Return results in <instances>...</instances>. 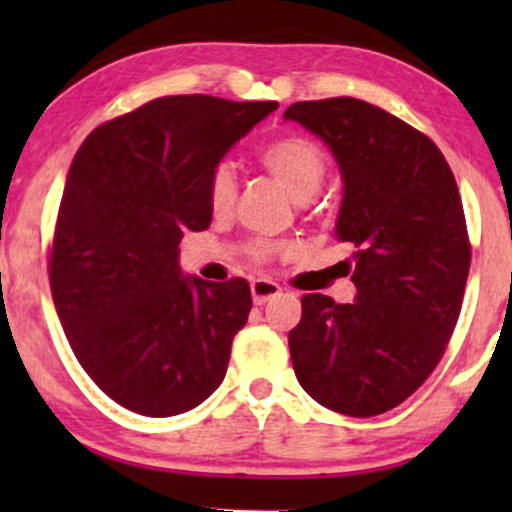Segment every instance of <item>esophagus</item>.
Instances as JSON below:
<instances>
[{"instance_id":"esophagus-1","label":"esophagus","mask_w":512,"mask_h":512,"mask_svg":"<svg viewBox=\"0 0 512 512\" xmlns=\"http://www.w3.org/2000/svg\"><path fill=\"white\" fill-rule=\"evenodd\" d=\"M250 293H252V301H255V305H264L267 301H274V298L279 296L281 286L276 284V281H269V279H255L250 284Z\"/></svg>"}]
</instances>
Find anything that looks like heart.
<instances>
[{"mask_svg": "<svg viewBox=\"0 0 512 512\" xmlns=\"http://www.w3.org/2000/svg\"><path fill=\"white\" fill-rule=\"evenodd\" d=\"M260 166L272 175L274 180H279L286 187V192L298 202L308 199L313 192L320 187L322 178H325L327 158L325 151L320 149V144H315L313 139L298 137H281L276 142L267 144L260 151ZM236 197V175L228 163L216 166L209 180V202L214 211H228ZM274 252L272 245H257L255 255L264 260Z\"/></svg>", "mask_w": 512, "mask_h": 512, "instance_id": "obj_1", "label": "heart"}]
</instances>
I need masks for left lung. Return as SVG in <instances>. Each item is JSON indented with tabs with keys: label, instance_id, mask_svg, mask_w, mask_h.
I'll list each match as a JSON object with an SVG mask.
<instances>
[{
	"label": "left lung",
	"instance_id": "obj_1",
	"mask_svg": "<svg viewBox=\"0 0 512 512\" xmlns=\"http://www.w3.org/2000/svg\"><path fill=\"white\" fill-rule=\"evenodd\" d=\"M284 117L330 146L344 182L334 236L356 248L354 303L303 296L293 370L322 407L383 414L424 385L460 317L472 252L455 175L426 134L366 101H303Z\"/></svg>",
	"mask_w": 512,
	"mask_h": 512
}]
</instances>
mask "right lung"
<instances>
[{"mask_svg":"<svg viewBox=\"0 0 512 512\" xmlns=\"http://www.w3.org/2000/svg\"><path fill=\"white\" fill-rule=\"evenodd\" d=\"M276 108L156 98L76 151L50 252L52 301L81 366L129 411L182 414L226 375L250 286L185 276L180 240L209 228L211 173Z\"/></svg>","mask_w":512,"mask_h":512,"instance_id":"add662e5","label":"right lung"}]
</instances>
